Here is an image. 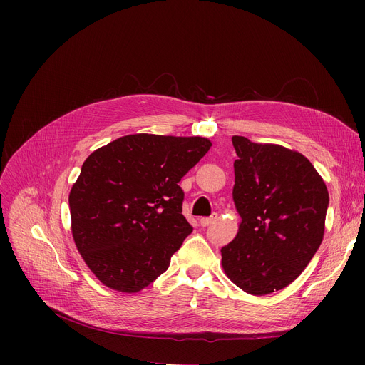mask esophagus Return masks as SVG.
<instances>
[{
  "instance_id": "obj_1",
  "label": "esophagus",
  "mask_w": 365,
  "mask_h": 365,
  "mask_svg": "<svg viewBox=\"0 0 365 365\" xmlns=\"http://www.w3.org/2000/svg\"><path fill=\"white\" fill-rule=\"evenodd\" d=\"M216 219H217V215H213V216H210V217H202V219L200 220V225H201L202 227H207V226L212 225Z\"/></svg>"
}]
</instances>
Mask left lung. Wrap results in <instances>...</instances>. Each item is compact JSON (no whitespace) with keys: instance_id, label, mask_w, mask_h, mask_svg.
I'll use <instances>...</instances> for the list:
<instances>
[{"instance_id":"8db88e82","label":"left lung","mask_w":365,"mask_h":365,"mask_svg":"<svg viewBox=\"0 0 365 365\" xmlns=\"http://www.w3.org/2000/svg\"><path fill=\"white\" fill-rule=\"evenodd\" d=\"M232 143V195L241 223L234 241L222 247V264L241 290L264 296L292 284L317 253L329 190L296 150L242 136Z\"/></svg>"}]
</instances>
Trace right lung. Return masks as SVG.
Segmentation results:
<instances>
[{
  "mask_svg": "<svg viewBox=\"0 0 365 365\" xmlns=\"http://www.w3.org/2000/svg\"><path fill=\"white\" fill-rule=\"evenodd\" d=\"M210 146L204 138L130 134L84 161L69 194L72 235L102 284L136 293L168 269L194 229L179 182Z\"/></svg>",
  "mask_w": 365,
  "mask_h": 365,
  "instance_id": "obj_1",
  "label": "right lung"
}]
</instances>
